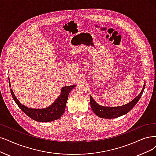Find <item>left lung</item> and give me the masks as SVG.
<instances>
[{
	"label": "left lung",
	"mask_w": 156,
	"mask_h": 156,
	"mask_svg": "<svg viewBox=\"0 0 156 156\" xmlns=\"http://www.w3.org/2000/svg\"><path fill=\"white\" fill-rule=\"evenodd\" d=\"M145 88V83H144L141 93L138 94L133 100L128 103H126L125 105L118 107L101 106L99 104H98L95 101V100L93 99V98L90 95V103L91 108L98 116L101 118L112 119L122 116L123 115L128 113L131 109L136 105V103L141 97Z\"/></svg>",
	"instance_id": "left-lung-1"
}]
</instances>
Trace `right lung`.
<instances>
[{
  "label": "right lung",
  "instance_id": "1",
  "mask_svg": "<svg viewBox=\"0 0 156 156\" xmlns=\"http://www.w3.org/2000/svg\"><path fill=\"white\" fill-rule=\"evenodd\" d=\"M9 87H11L10 80L9 78ZM76 85L65 86L61 89L60 94L55 101L49 107L44 108H29L18 100L15 96L13 90L11 89V93L12 95L13 99L16 103V105L21 110L24 112L27 116H28L33 120L38 122H53L60 118L66 110V103L68 99L69 94L71 90L76 87Z\"/></svg>",
  "mask_w": 156,
  "mask_h": 156
}]
</instances>
